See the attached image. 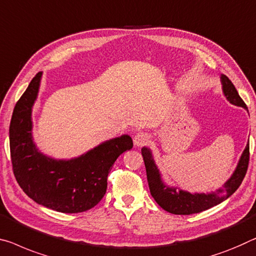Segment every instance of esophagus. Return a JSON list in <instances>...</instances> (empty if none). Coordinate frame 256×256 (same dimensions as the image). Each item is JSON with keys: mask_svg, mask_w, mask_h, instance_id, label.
<instances>
[{"mask_svg": "<svg viewBox=\"0 0 256 256\" xmlns=\"http://www.w3.org/2000/svg\"><path fill=\"white\" fill-rule=\"evenodd\" d=\"M148 140H150V136L146 132H138L134 137V144L136 146H143V145L148 143Z\"/></svg>", "mask_w": 256, "mask_h": 256, "instance_id": "obj_1", "label": "esophagus"}]
</instances>
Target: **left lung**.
Segmentation results:
<instances>
[{
	"instance_id": "left-lung-1",
	"label": "left lung",
	"mask_w": 256,
	"mask_h": 256,
	"mask_svg": "<svg viewBox=\"0 0 256 256\" xmlns=\"http://www.w3.org/2000/svg\"><path fill=\"white\" fill-rule=\"evenodd\" d=\"M222 89L224 96L231 104L240 106L247 110L246 104L239 96L237 89L232 82L226 76H221ZM248 112V110H247ZM142 156L146 168V176L151 196L154 198L156 204L162 210L176 215H190L204 212L221 204L224 200L234 194L236 190L240 186L244 178H245L250 161V143H247L245 150L239 159L231 178L215 192L210 194H190L188 191L178 190V188L168 186L164 183L161 174L154 162L150 148H142Z\"/></svg>"
}]
</instances>
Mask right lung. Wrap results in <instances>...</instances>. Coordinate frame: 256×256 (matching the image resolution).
I'll use <instances>...</instances> for the list:
<instances>
[{
  "mask_svg": "<svg viewBox=\"0 0 256 256\" xmlns=\"http://www.w3.org/2000/svg\"><path fill=\"white\" fill-rule=\"evenodd\" d=\"M42 72L33 78L14 106L9 137L14 178L22 191L38 205L60 213H81L95 207L108 188V176L118 156L132 148L122 135L94 148L78 158L57 160L42 152L32 136V108Z\"/></svg>",
  "mask_w": 256,
  "mask_h": 256,
  "instance_id": "right-lung-1",
  "label": "right lung"
}]
</instances>
